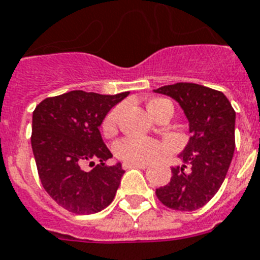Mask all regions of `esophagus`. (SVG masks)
I'll return each mask as SVG.
<instances>
[{"instance_id":"34e87169","label":"esophagus","mask_w":260,"mask_h":260,"mask_svg":"<svg viewBox=\"0 0 260 260\" xmlns=\"http://www.w3.org/2000/svg\"><path fill=\"white\" fill-rule=\"evenodd\" d=\"M132 167H136V169H147L148 165L147 163H124V169H132Z\"/></svg>"}]
</instances>
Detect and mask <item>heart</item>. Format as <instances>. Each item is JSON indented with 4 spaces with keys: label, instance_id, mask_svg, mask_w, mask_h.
<instances>
[{
    "label": "heart",
    "instance_id": "heart-1",
    "mask_svg": "<svg viewBox=\"0 0 260 260\" xmlns=\"http://www.w3.org/2000/svg\"><path fill=\"white\" fill-rule=\"evenodd\" d=\"M170 104L166 100H151L147 104V109L151 116L156 114L163 105ZM171 105V104H170ZM122 106H116L112 109L102 122V131L106 136H112L117 131V122L121 114ZM116 155L125 163H146L154 160L162 151V144L154 139L138 138V136H128L121 139L114 147Z\"/></svg>",
    "mask_w": 260,
    "mask_h": 260
}]
</instances>
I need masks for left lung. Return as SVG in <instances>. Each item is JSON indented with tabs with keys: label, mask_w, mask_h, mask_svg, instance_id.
Listing matches in <instances>:
<instances>
[{
	"label": "left lung",
	"mask_w": 260,
	"mask_h": 260,
	"mask_svg": "<svg viewBox=\"0 0 260 260\" xmlns=\"http://www.w3.org/2000/svg\"><path fill=\"white\" fill-rule=\"evenodd\" d=\"M179 104L189 121L190 139L171 169V179L156 197L174 210L191 212L208 204L221 187L235 151L236 113L224 93L197 83H175L154 90Z\"/></svg>",
	"instance_id": "obj_1"
}]
</instances>
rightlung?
I'll list each match as a JSON object with an SVG mask.
<instances>
[{"instance_id": "1", "label": "right lung", "mask_w": 260, "mask_h": 260, "mask_svg": "<svg viewBox=\"0 0 260 260\" xmlns=\"http://www.w3.org/2000/svg\"><path fill=\"white\" fill-rule=\"evenodd\" d=\"M129 91L104 95L74 90L43 100L32 116V150L43 187L56 204L77 214L101 212L113 201L121 163L108 166L113 155L100 126L110 109ZM93 171L83 169L86 162Z\"/></svg>"}]
</instances>
